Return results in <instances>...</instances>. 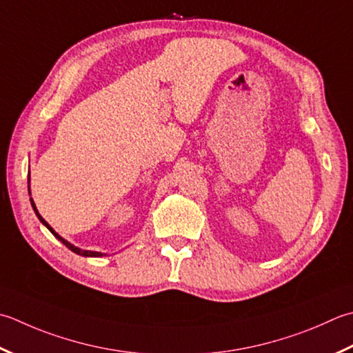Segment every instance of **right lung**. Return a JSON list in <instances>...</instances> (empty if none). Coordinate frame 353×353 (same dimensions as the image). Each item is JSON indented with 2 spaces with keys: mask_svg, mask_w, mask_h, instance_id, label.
<instances>
[{
  "mask_svg": "<svg viewBox=\"0 0 353 353\" xmlns=\"http://www.w3.org/2000/svg\"><path fill=\"white\" fill-rule=\"evenodd\" d=\"M27 182H29V194H30V171H29V179H27ZM30 203H32V208H33V211H34V214H37V217L39 219V222L43 223L48 231H50L54 237H57L59 241H62V243H64L68 250L70 251H73L74 254H78V255H82V257H102V255H105L103 252H98V251H87V250H81V248H78V246H74V245H72L70 241H67L65 239H62L59 234L53 230V228L48 225L46 220L43 219V216H41V214L38 212V210H37V205H34V202H33V199L30 197Z\"/></svg>",
  "mask_w": 353,
  "mask_h": 353,
  "instance_id": "add662e5",
  "label": "right lung"
}]
</instances>
